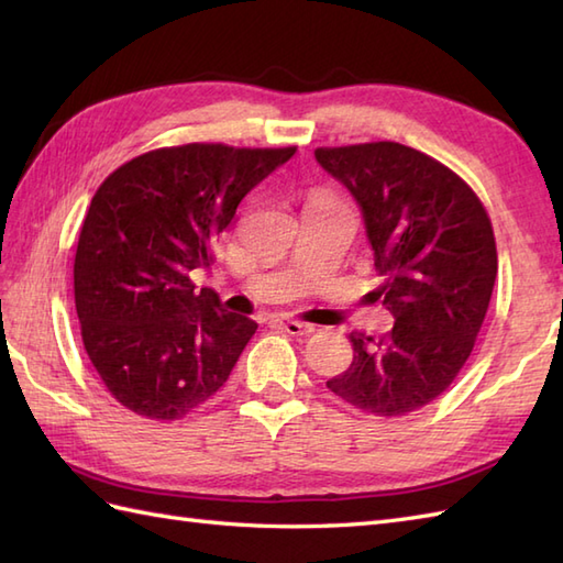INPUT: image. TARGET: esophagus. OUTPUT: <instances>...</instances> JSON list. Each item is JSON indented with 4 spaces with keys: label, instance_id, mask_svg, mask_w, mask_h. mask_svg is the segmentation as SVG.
I'll list each match as a JSON object with an SVG mask.
<instances>
[{
    "label": "esophagus",
    "instance_id": "esophagus-1",
    "mask_svg": "<svg viewBox=\"0 0 563 563\" xmlns=\"http://www.w3.org/2000/svg\"><path fill=\"white\" fill-rule=\"evenodd\" d=\"M278 324L290 333V336H309V333L314 331L312 324H307V321H297V319H280Z\"/></svg>",
    "mask_w": 563,
    "mask_h": 563
}]
</instances>
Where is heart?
I'll return each instance as SVG.
<instances>
[{"instance_id": "heart-1", "label": "heart", "mask_w": 563, "mask_h": 563, "mask_svg": "<svg viewBox=\"0 0 563 563\" xmlns=\"http://www.w3.org/2000/svg\"><path fill=\"white\" fill-rule=\"evenodd\" d=\"M327 198H331V196H327V194H314L312 200H327Z\"/></svg>"}]
</instances>
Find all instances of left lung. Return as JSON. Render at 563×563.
<instances>
[{
	"label": "left lung",
	"instance_id": "8db88e82",
	"mask_svg": "<svg viewBox=\"0 0 563 563\" xmlns=\"http://www.w3.org/2000/svg\"><path fill=\"white\" fill-rule=\"evenodd\" d=\"M317 162L363 210L394 314L382 336L351 333L353 363L327 387L355 409L399 418L438 399L470 357L498 254L479 196L450 166L399 142L317 147Z\"/></svg>",
	"mask_w": 563,
	"mask_h": 563
}]
</instances>
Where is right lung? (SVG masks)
<instances>
[{"mask_svg":"<svg viewBox=\"0 0 563 563\" xmlns=\"http://www.w3.org/2000/svg\"><path fill=\"white\" fill-rule=\"evenodd\" d=\"M297 147L190 142L140 154L91 198L75 254L84 351L111 397L150 421H178L214 397L258 324L227 312L190 273L239 202Z\"/></svg>","mask_w":563,"mask_h":563,"instance_id":"add662e5","label":"right lung"}]
</instances>
